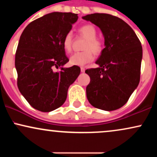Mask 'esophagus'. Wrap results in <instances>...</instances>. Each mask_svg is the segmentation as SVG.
Wrapping results in <instances>:
<instances>
[{"instance_id":"esophagus-1","label":"esophagus","mask_w":157,"mask_h":157,"mask_svg":"<svg viewBox=\"0 0 157 157\" xmlns=\"http://www.w3.org/2000/svg\"><path fill=\"white\" fill-rule=\"evenodd\" d=\"M85 68L84 67H81L80 68V71H81V72H85Z\"/></svg>"}]
</instances>
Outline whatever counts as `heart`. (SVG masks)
I'll return each instance as SVG.
<instances>
[{
	"mask_svg": "<svg viewBox=\"0 0 157 157\" xmlns=\"http://www.w3.org/2000/svg\"><path fill=\"white\" fill-rule=\"evenodd\" d=\"M80 35L86 39L82 49L84 51L73 54L69 58L71 66H84L94 60V54L98 56L102 53L104 44L102 40L97 37V29L92 24H86L80 26L78 29ZM73 43L72 34L68 32L63 40V47L65 52L69 53L71 51Z\"/></svg>",
	"mask_w": 157,
	"mask_h": 157,
	"instance_id": "obj_1",
	"label": "heart"
}]
</instances>
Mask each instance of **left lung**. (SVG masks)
I'll use <instances>...</instances> for the list:
<instances>
[{
  "label": "left lung",
  "mask_w": 157,
  "mask_h": 157,
  "mask_svg": "<svg viewBox=\"0 0 157 157\" xmlns=\"http://www.w3.org/2000/svg\"><path fill=\"white\" fill-rule=\"evenodd\" d=\"M82 18L101 29L105 46L96 61L99 67L86 70L91 79L87 99L97 109L117 110L128 102L140 82L141 42L131 27L116 16L94 13Z\"/></svg>",
  "instance_id": "left-lung-1"
}]
</instances>
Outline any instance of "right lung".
<instances>
[{"label": "right lung", "mask_w": 157, "mask_h": 157, "mask_svg": "<svg viewBox=\"0 0 157 157\" xmlns=\"http://www.w3.org/2000/svg\"><path fill=\"white\" fill-rule=\"evenodd\" d=\"M77 19L71 12H52L32 21L21 34L15 53L17 87L38 111L49 112L60 107L68 87L80 75L79 66L63 67L68 62L63 40Z\"/></svg>", "instance_id": "add662e5"}]
</instances>
